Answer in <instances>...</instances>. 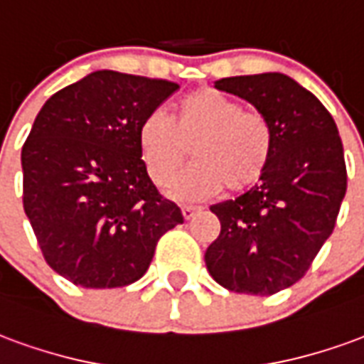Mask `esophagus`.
<instances>
[{
    "label": "esophagus",
    "mask_w": 364,
    "mask_h": 364,
    "mask_svg": "<svg viewBox=\"0 0 364 364\" xmlns=\"http://www.w3.org/2000/svg\"><path fill=\"white\" fill-rule=\"evenodd\" d=\"M181 213H183V218H185V220H193V218H195V216L200 213V208H197V206H183Z\"/></svg>",
    "instance_id": "esophagus-1"
}]
</instances>
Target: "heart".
I'll return each mask as SVG.
<instances>
[{
    "label": "heart",
    "mask_w": 364,
    "mask_h": 364,
    "mask_svg": "<svg viewBox=\"0 0 364 364\" xmlns=\"http://www.w3.org/2000/svg\"><path fill=\"white\" fill-rule=\"evenodd\" d=\"M191 146L196 164L166 187L167 197L200 200L224 187L234 193L253 187L273 156V128L259 111L242 109L236 99L213 87L185 95L173 122L161 111L138 127V151L156 185H166Z\"/></svg>",
    "instance_id": "1"
}]
</instances>
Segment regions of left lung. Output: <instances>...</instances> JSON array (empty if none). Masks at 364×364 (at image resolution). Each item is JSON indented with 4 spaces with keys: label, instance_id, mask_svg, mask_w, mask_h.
<instances>
[{
    "label": "left lung",
    "instance_id": "8db88e82",
    "mask_svg": "<svg viewBox=\"0 0 364 364\" xmlns=\"http://www.w3.org/2000/svg\"><path fill=\"white\" fill-rule=\"evenodd\" d=\"M214 87L252 103L273 128V156L255 187L210 206L220 236L205 263L224 289L269 296L310 269L347 189L343 144L320 99L279 72L222 77Z\"/></svg>",
    "mask_w": 364,
    "mask_h": 364
}]
</instances>
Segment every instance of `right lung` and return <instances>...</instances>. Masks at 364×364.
Listing matches in <instances>:
<instances>
[{
    "label": "right lung",
    "instance_id": "right-lung-1",
    "mask_svg": "<svg viewBox=\"0 0 364 364\" xmlns=\"http://www.w3.org/2000/svg\"><path fill=\"white\" fill-rule=\"evenodd\" d=\"M177 83L97 70L43 105L21 151L23 206L46 263L83 289L138 281L181 208L158 193L138 127Z\"/></svg>",
    "mask_w": 364,
    "mask_h": 364
}]
</instances>
